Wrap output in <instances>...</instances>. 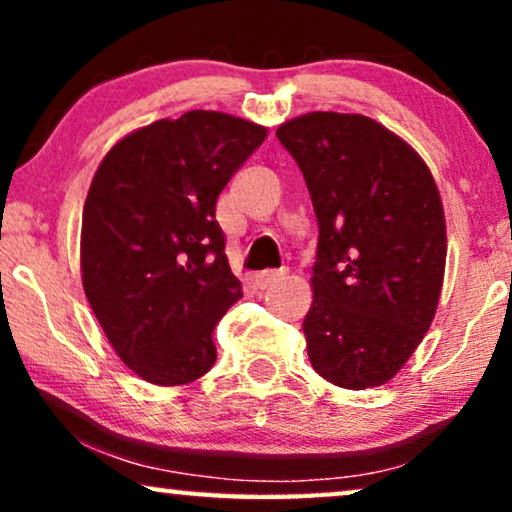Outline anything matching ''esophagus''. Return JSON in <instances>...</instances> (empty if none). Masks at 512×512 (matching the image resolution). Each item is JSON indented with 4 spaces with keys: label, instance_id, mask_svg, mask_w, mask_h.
<instances>
[{
    "label": "esophagus",
    "instance_id": "1",
    "mask_svg": "<svg viewBox=\"0 0 512 512\" xmlns=\"http://www.w3.org/2000/svg\"><path fill=\"white\" fill-rule=\"evenodd\" d=\"M284 277V272H279V270H265V272H256L254 275V284L258 286V289H268L270 284H275V282H279V279Z\"/></svg>",
    "mask_w": 512,
    "mask_h": 512
}]
</instances>
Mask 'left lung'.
Wrapping results in <instances>:
<instances>
[{
  "instance_id": "1",
  "label": "left lung",
  "mask_w": 512,
  "mask_h": 512,
  "mask_svg": "<svg viewBox=\"0 0 512 512\" xmlns=\"http://www.w3.org/2000/svg\"><path fill=\"white\" fill-rule=\"evenodd\" d=\"M319 223L312 368L342 389L389 382L429 331L447 237L436 181L417 151L361 114L312 111L279 125Z\"/></svg>"
}]
</instances>
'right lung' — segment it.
I'll return each mask as SVG.
<instances>
[{
  "label": "right lung",
  "instance_id": "right-lung-1",
  "mask_svg": "<svg viewBox=\"0 0 512 512\" xmlns=\"http://www.w3.org/2000/svg\"><path fill=\"white\" fill-rule=\"evenodd\" d=\"M268 130L221 111H186L123 137L83 205V291L111 347L151 384L214 366L212 333L242 298L216 198Z\"/></svg>",
  "mask_w": 512,
  "mask_h": 512
}]
</instances>
